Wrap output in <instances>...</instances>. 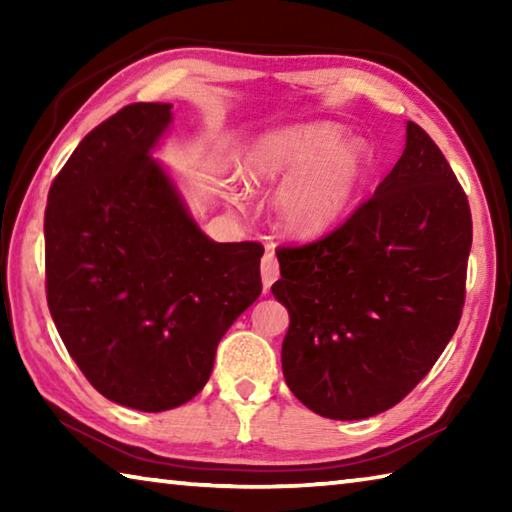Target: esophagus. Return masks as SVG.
Here are the masks:
<instances>
[{"instance_id":"obj_1","label":"esophagus","mask_w":512,"mask_h":512,"mask_svg":"<svg viewBox=\"0 0 512 512\" xmlns=\"http://www.w3.org/2000/svg\"><path fill=\"white\" fill-rule=\"evenodd\" d=\"M280 277V264H277V257L271 248H266L262 257V284L264 289H271V284Z\"/></svg>"}]
</instances>
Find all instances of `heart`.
I'll return each instance as SVG.
<instances>
[{
  "label": "heart",
  "mask_w": 512,
  "mask_h": 512,
  "mask_svg": "<svg viewBox=\"0 0 512 512\" xmlns=\"http://www.w3.org/2000/svg\"><path fill=\"white\" fill-rule=\"evenodd\" d=\"M370 151L359 140H343L341 128L307 121L273 131L250 149L244 162L248 185H282L275 214L291 235H320L348 212L366 178Z\"/></svg>",
  "instance_id": "b5f03b06"
}]
</instances>
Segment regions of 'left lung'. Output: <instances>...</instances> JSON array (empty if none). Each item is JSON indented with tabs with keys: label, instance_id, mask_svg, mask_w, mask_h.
<instances>
[{
	"label": "left lung",
	"instance_id": "obj_1",
	"mask_svg": "<svg viewBox=\"0 0 512 512\" xmlns=\"http://www.w3.org/2000/svg\"><path fill=\"white\" fill-rule=\"evenodd\" d=\"M470 203L436 142L406 146L345 223L280 246L271 291L289 309L282 372L323 418L363 420L402 402L452 339L465 305Z\"/></svg>",
	"mask_w": 512,
	"mask_h": 512
}]
</instances>
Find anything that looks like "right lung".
Here are the masks:
<instances>
[{
	"instance_id": "obj_1",
	"label": "right lung",
	"mask_w": 512,
	"mask_h": 512,
	"mask_svg": "<svg viewBox=\"0 0 512 512\" xmlns=\"http://www.w3.org/2000/svg\"><path fill=\"white\" fill-rule=\"evenodd\" d=\"M171 103H131L83 137L45 210L47 305L97 391L137 411L192 400L262 293L257 241L216 244L151 149Z\"/></svg>"
}]
</instances>
